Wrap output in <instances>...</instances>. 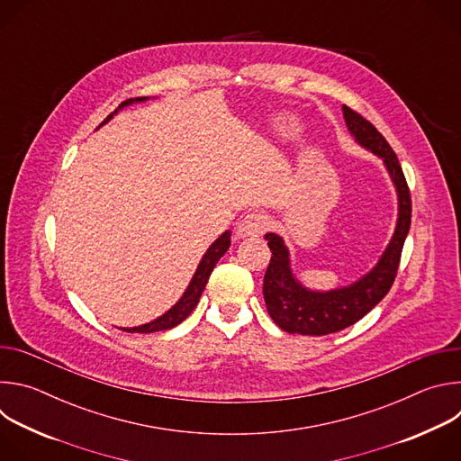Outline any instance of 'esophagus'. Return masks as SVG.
Instances as JSON below:
<instances>
[{
  "label": "esophagus",
  "instance_id": "esophagus-1",
  "mask_svg": "<svg viewBox=\"0 0 461 461\" xmlns=\"http://www.w3.org/2000/svg\"><path fill=\"white\" fill-rule=\"evenodd\" d=\"M270 226V217L260 213V212H253V213H248L240 224H239V230L244 233V235H251V237H257V235H262Z\"/></svg>",
  "mask_w": 461,
  "mask_h": 461
}]
</instances>
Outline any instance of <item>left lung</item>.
Here are the masks:
<instances>
[{
  "label": "left lung",
  "mask_w": 461,
  "mask_h": 461,
  "mask_svg": "<svg viewBox=\"0 0 461 461\" xmlns=\"http://www.w3.org/2000/svg\"><path fill=\"white\" fill-rule=\"evenodd\" d=\"M343 114L356 140L383 158L393 184H396L400 199L398 226L375 268L348 288L332 292H310L303 288L292 276L288 249L283 239L276 233H267L272 258L265 274L262 294H265L268 313L276 324L288 334H334L365 317L392 288L393 279L398 276L402 249L411 228V189L396 153L392 151L379 131L357 111L343 105Z\"/></svg>",
  "instance_id": "obj_1"
}]
</instances>
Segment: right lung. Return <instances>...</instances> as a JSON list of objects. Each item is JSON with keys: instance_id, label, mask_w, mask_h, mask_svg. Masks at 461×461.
<instances>
[{"instance_id": "obj_1", "label": "right lung", "mask_w": 461, "mask_h": 461, "mask_svg": "<svg viewBox=\"0 0 461 461\" xmlns=\"http://www.w3.org/2000/svg\"><path fill=\"white\" fill-rule=\"evenodd\" d=\"M142 100H148V98H146V96L129 98V100L122 102L120 107L129 105V104H133V102H142ZM114 113H116V111H114ZM114 113H111V114L104 120V123H105L107 120H111ZM228 248H230V231L222 233V235L208 248V251L204 253V257H203V260H201V265H199V268H196V272H194V276H193V279H191L187 290L184 292V295L180 297V301H178L171 310H167L162 317H158V319H155V321H151V322H148V324H142V326H137V328H123V332H131V334H133V332H139V334H151V332L169 330V328L180 324V322L194 310L196 303H199V299H201V295H203V292H204V288H206V285H208V279H210V276H212L215 265L219 262V258L228 251Z\"/></svg>"}]
</instances>
